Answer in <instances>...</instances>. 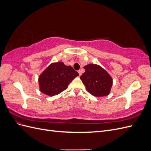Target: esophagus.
<instances>
[{
    "mask_svg": "<svg viewBox=\"0 0 151 151\" xmlns=\"http://www.w3.org/2000/svg\"><path fill=\"white\" fill-rule=\"evenodd\" d=\"M78 73H79V76H81V74H82V71H81V70H79L78 71Z\"/></svg>",
    "mask_w": 151,
    "mask_h": 151,
    "instance_id": "obj_1",
    "label": "esophagus"
}]
</instances>
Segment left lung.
Instances as JSON below:
<instances>
[{
  "label": "left lung",
  "mask_w": 151,
  "mask_h": 151,
  "mask_svg": "<svg viewBox=\"0 0 151 151\" xmlns=\"http://www.w3.org/2000/svg\"><path fill=\"white\" fill-rule=\"evenodd\" d=\"M84 68L85 72L80 78L90 94L96 97H102L110 93L113 79L103 67L91 63Z\"/></svg>",
  "instance_id": "left-lung-1"
}]
</instances>
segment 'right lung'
Segmentation results:
<instances>
[{
  "mask_svg": "<svg viewBox=\"0 0 151 151\" xmlns=\"http://www.w3.org/2000/svg\"><path fill=\"white\" fill-rule=\"evenodd\" d=\"M78 76V72L70 65L67 66L61 62L52 63L39 76L40 90L50 96L57 95L65 90Z\"/></svg>",
  "mask_w": 151,
  "mask_h": 151,
  "instance_id": "1",
  "label": "right lung"
}]
</instances>
